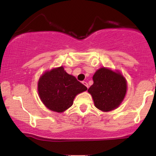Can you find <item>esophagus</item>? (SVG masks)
<instances>
[{"mask_svg": "<svg viewBox=\"0 0 156 156\" xmlns=\"http://www.w3.org/2000/svg\"><path fill=\"white\" fill-rule=\"evenodd\" d=\"M82 83H83V85H85L86 87H87V88H89V84H88V83H87V82H86V81H83V82H82Z\"/></svg>", "mask_w": 156, "mask_h": 156, "instance_id": "esophagus-1", "label": "esophagus"}]
</instances>
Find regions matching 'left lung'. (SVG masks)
<instances>
[{"instance_id": "left-lung-1", "label": "left lung", "mask_w": 156, "mask_h": 156, "mask_svg": "<svg viewBox=\"0 0 156 156\" xmlns=\"http://www.w3.org/2000/svg\"><path fill=\"white\" fill-rule=\"evenodd\" d=\"M93 81L88 92L92 94L96 108L103 112L117 108L126 94L127 83L124 77L119 73L103 67L94 73Z\"/></svg>"}]
</instances>
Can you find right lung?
Masks as SVG:
<instances>
[{
    "instance_id": "1",
    "label": "right lung",
    "mask_w": 156,
    "mask_h": 156,
    "mask_svg": "<svg viewBox=\"0 0 156 156\" xmlns=\"http://www.w3.org/2000/svg\"><path fill=\"white\" fill-rule=\"evenodd\" d=\"M87 89L74 76L67 74L63 67L44 73L38 82L41 101L50 110L56 112L69 108L77 94Z\"/></svg>"
}]
</instances>
